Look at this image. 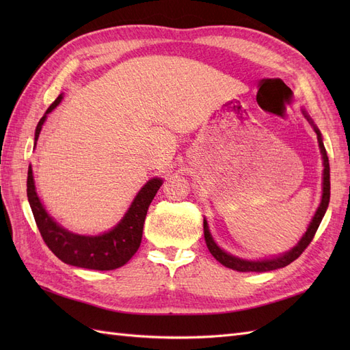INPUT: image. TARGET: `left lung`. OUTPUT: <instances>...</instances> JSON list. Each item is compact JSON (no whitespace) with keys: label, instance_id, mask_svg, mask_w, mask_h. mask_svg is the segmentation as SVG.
I'll return each mask as SVG.
<instances>
[{"label":"left lung","instance_id":"obj_1","mask_svg":"<svg viewBox=\"0 0 350 350\" xmlns=\"http://www.w3.org/2000/svg\"><path fill=\"white\" fill-rule=\"evenodd\" d=\"M305 118L310 121V124L314 126V130L317 133V140H319V146H320V150L323 154V165H324V172H323V197H321V203L317 208L315 215L311 220V224L306 229L305 235L301 238V241L296 243V245L288 251L282 254L279 257H274V258H269V260H257V261H251V260H242L238 258L235 256H230L226 251L221 250L220 247H217V243L215 242V239L211 238L210 235V230H208V225H207V220L204 219L203 221V226H204V239L207 243V248L210 251L211 256H213L220 264H224L225 267L232 269V270H237V271H254V273H261V271H270V270H276V269H282L286 267L288 264H291L292 261H295L298 258L301 254L305 251V248L310 245L317 229H319L321 220L325 215V210L328 207V201H330V165H328V157H327V152H325V147L321 139V133L320 130L317 129L315 124L312 122V120L310 118V115L306 113L305 111H302Z\"/></svg>","mask_w":350,"mask_h":350}]
</instances>
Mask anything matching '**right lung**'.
<instances>
[{"instance_id":"1","label":"right lung","mask_w":350,"mask_h":350,"mask_svg":"<svg viewBox=\"0 0 350 350\" xmlns=\"http://www.w3.org/2000/svg\"><path fill=\"white\" fill-rule=\"evenodd\" d=\"M62 100V94L52 102L45 115L38 122L35 131V146L46 115L54 111ZM161 178H153L135 196L125 216L115 228L98 237L77 235L59 226L42 206L36 194L31 166L27 171V198L38 229L48 248L70 266L90 270H113L122 267L139 250L143 237V226L147 210L162 185Z\"/></svg>"}]
</instances>
